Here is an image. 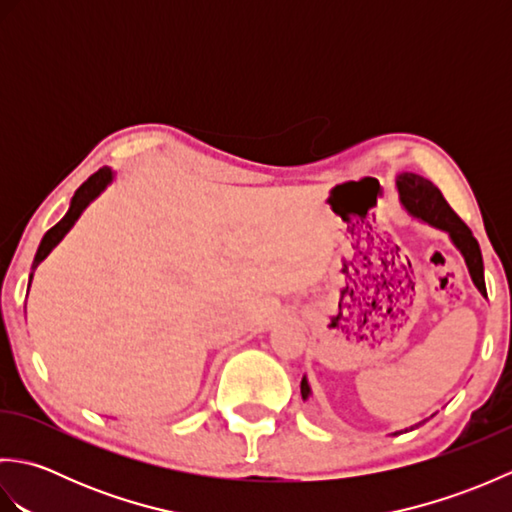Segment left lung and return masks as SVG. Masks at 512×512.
Instances as JSON below:
<instances>
[{
    "instance_id": "obj_1",
    "label": "left lung",
    "mask_w": 512,
    "mask_h": 512,
    "mask_svg": "<svg viewBox=\"0 0 512 512\" xmlns=\"http://www.w3.org/2000/svg\"><path fill=\"white\" fill-rule=\"evenodd\" d=\"M396 189H398L400 206L407 211L409 217H413V220H418L422 224L438 228V231H444L449 235L451 244L458 248V253L464 257V264H466V268H469V275H471V281L475 284V288L480 290L482 297H486L484 262H482L480 244H477V239L473 237L471 228L453 213V209L447 204V200H444V195L440 193L436 184L427 178L418 176V173L402 171L396 176ZM301 396L306 402L312 396V389H310V383L306 376H303V380H301ZM422 422L411 424L409 429L420 427ZM409 429H402V431H409ZM402 431H394L391 436H398V433H402Z\"/></svg>"
}]
</instances>
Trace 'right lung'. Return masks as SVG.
<instances>
[{"mask_svg": "<svg viewBox=\"0 0 512 512\" xmlns=\"http://www.w3.org/2000/svg\"><path fill=\"white\" fill-rule=\"evenodd\" d=\"M116 178V171H112L110 167H103L94 173V176H90L88 180H85L79 189L74 191L72 200H70V206L68 211H65V215L61 217V220L54 224L50 231L41 237L39 242V248H37V255H35V262H32V268H30V281H28V290H30V284H32V275H35L37 266L46 259L54 248L59 246L61 239L68 235L72 231V226L79 222V217L83 215V211L88 209V206L99 198V195L110 187V184L114 182ZM28 297V295H26Z\"/></svg>", "mask_w": 512, "mask_h": 512, "instance_id": "1", "label": "right lung"}]
</instances>
